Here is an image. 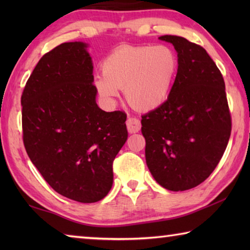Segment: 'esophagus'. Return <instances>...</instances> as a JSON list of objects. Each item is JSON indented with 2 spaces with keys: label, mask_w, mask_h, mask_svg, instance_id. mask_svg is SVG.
Returning a JSON list of instances; mask_svg holds the SVG:
<instances>
[{
  "label": "esophagus",
  "mask_w": 250,
  "mask_h": 250,
  "mask_svg": "<svg viewBox=\"0 0 250 250\" xmlns=\"http://www.w3.org/2000/svg\"><path fill=\"white\" fill-rule=\"evenodd\" d=\"M126 128L130 133H137L141 129V122L137 118L131 117L126 120Z\"/></svg>",
  "instance_id": "esophagus-1"
}]
</instances>
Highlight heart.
Listing matches in <instances>:
<instances>
[{
	"label": "heart",
	"mask_w": 250,
	"mask_h": 250,
	"mask_svg": "<svg viewBox=\"0 0 250 250\" xmlns=\"http://www.w3.org/2000/svg\"><path fill=\"white\" fill-rule=\"evenodd\" d=\"M177 73L179 58L168 46H121L104 61L95 86L109 104L125 90L133 108L151 111L166 104Z\"/></svg>",
	"instance_id": "obj_1"
}]
</instances>
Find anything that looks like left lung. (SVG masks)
Masks as SVG:
<instances>
[{"label": "left lung", "instance_id": "1", "mask_svg": "<svg viewBox=\"0 0 250 250\" xmlns=\"http://www.w3.org/2000/svg\"><path fill=\"white\" fill-rule=\"evenodd\" d=\"M179 73L166 104L142 116L146 161L152 176L168 191L200 185L217 167L226 150L231 118L225 83L202 46L174 35Z\"/></svg>", "mask_w": 250, "mask_h": 250}]
</instances>
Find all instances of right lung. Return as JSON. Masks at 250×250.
<instances>
[{
  "label": "right lung",
  "mask_w": 250,
  "mask_h": 250,
  "mask_svg": "<svg viewBox=\"0 0 250 250\" xmlns=\"http://www.w3.org/2000/svg\"><path fill=\"white\" fill-rule=\"evenodd\" d=\"M88 45L70 42L46 53L21 98L23 141L32 163L61 195L95 203L113 182L112 163L128 139L124 111L96 103Z\"/></svg>",
  "instance_id": "add662e5"
}]
</instances>
